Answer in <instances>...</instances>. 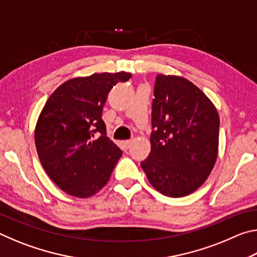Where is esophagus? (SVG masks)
<instances>
[{
  "mask_svg": "<svg viewBox=\"0 0 257 257\" xmlns=\"http://www.w3.org/2000/svg\"><path fill=\"white\" fill-rule=\"evenodd\" d=\"M121 144H122V147L124 150H128L130 144H132V141H123L122 143H121Z\"/></svg>",
  "mask_w": 257,
  "mask_h": 257,
  "instance_id": "1",
  "label": "esophagus"
}]
</instances>
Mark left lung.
Segmentation results:
<instances>
[{
  "label": "left lung",
  "mask_w": 257,
  "mask_h": 257,
  "mask_svg": "<svg viewBox=\"0 0 257 257\" xmlns=\"http://www.w3.org/2000/svg\"><path fill=\"white\" fill-rule=\"evenodd\" d=\"M154 97L151 153L141 165L161 194L184 197L197 190L214 167L219 113L196 85L180 76L156 77Z\"/></svg>",
  "instance_id": "obj_1"
}]
</instances>
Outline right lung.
Listing matches in <instances>:
<instances>
[{"label": "right lung", "mask_w": 257, "mask_h": 257, "mask_svg": "<svg viewBox=\"0 0 257 257\" xmlns=\"http://www.w3.org/2000/svg\"><path fill=\"white\" fill-rule=\"evenodd\" d=\"M132 73H93L60 85L47 99L35 128L38 158L61 190L87 198L107 184L122 155L102 120L107 94Z\"/></svg>", "instance_id": "obj_1"}]
</instances>
